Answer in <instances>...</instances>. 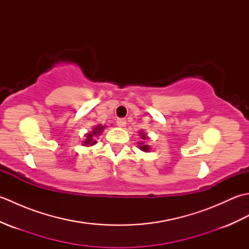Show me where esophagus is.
<instances>
[{"label": "esophagus", "instance_id": "obj_1", "mask_svg": "<svg viewBox=\"0 0 249 249\" xmlns=\"http://www.w3.org/2000/svg\"><path fill=\"white\" fill-rule=\"evenodd\" d=\"M116 124H118V126H120V127H124V126L126 125V120L125 119H118L116 120Z\"/></svg>", "mask_w": 249, "mask_h": 249}]
</instances>
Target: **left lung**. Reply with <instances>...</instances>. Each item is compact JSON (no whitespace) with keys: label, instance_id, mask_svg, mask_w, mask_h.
I'll list each match as a JSON object with an SVG mask.
<instances>
[{"label":"left lung","instance_id":"8db88e82","mask_svg":"<svg viewBox=\"0 0 249 249\" xmlns=\"http://www.w3.org/2000/svg\"><path fill=\"white\" fill-rule=\"evenodd\" d=\"M140 137H141L142 141L139 142V143H138V144H140V145H139V149H140L141 151H143V152H150V151H151L150 145L144 143V141H145L146 139H149V137H147L142 130H141V133H140Z\"/></svg>","mask_w":249,"mask_h":249}]
</instances>
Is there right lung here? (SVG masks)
<instances>
[{
	"label": "right lung",
	"instance_id": "add662e5",
	"mask_svg": "<svg viewBox=\"0 0 249 249\" xmlns=\"http://www.w3.org/2000/svg\"><path fill=\"white\" fill-rule=\"evenodd\" d=\"M106 127V126H102V125H97L93 127V130L91 133H88L86 135V139L83 141V145L84 146H92L95 143H96V140H95V137L99 136L100 134L103 133V129Z\"/></svg>",
	"mask_w": 249,
	"mask_h": 249
}]
</instances>
